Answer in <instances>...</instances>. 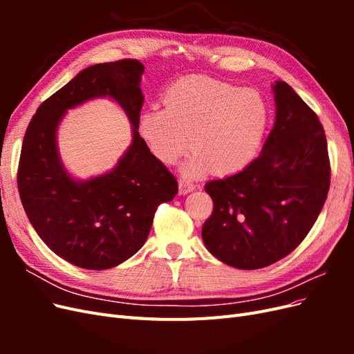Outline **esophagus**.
<instances>
[{
    "label": "esophagus",
    "instance_id": "34e87169",
    "mask_svg": "<svg viewBox=\"0 0 354 354\" xmlns=\"http://www.w3.org/2000/svg\"><path fill=\"white\" fill-rule=\"evenodd\" d=\"M178 187H180V195H187L190 192H194L196 186L194 183H189L186 180H180L178 181Z\"/></svg>",
    "mask_w": 354,
    "mask_h": 354
}]
</instances>
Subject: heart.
Listing matches in <instances>:
<instances>
[{"label": "heart", "mask_w": 354, "mask_h": 354, "mask_svg": "<svg viewBox=\"0 0 354 354\" xmlns=\"http://www.w3.org/2000/svg\"><path fill=\"white\" fill-rule=\"evenodd\" d=\"M165 108L152 106L138 118V131L152 153L173 165L195 149L181 174L201 177L236 173L259 152L270 122V108L254 88L239 90L209 78H187L169 87Z\"/></svg>", "instance_id": "obj_1"}]
</instances>
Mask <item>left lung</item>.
Returning <instances> with one entry per match:
<instances>
[{
  "label": "left lung",
  "instance_id": "obj_1",
  "mask_svg": "<svg viewBox=\"0 0 354 354\" xmlns=\"http://www.w3.org/2000/svg\"><path fill=\"white\" fill-rule=\"evenodd\" d=\"M276 118L259 158L241 173L211 180L214 211L202 241L224 264L255 270L279 261L313 227L330 167L317 115L285 81L273 85Z\"/></svg>",
  "mask_w": 354,
  "mask_h": 354
}]
</instances>
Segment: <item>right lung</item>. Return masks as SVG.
Returning a JSON list of instances; mask_svg holds the SVG:
<instances>
[{
    "mask_svg": "<svg viewBox=\"0 0 354 354\" xmlns=\"http://www.w3.org/2000/svg\"><path fill=\"white\" fill-rule=\"evenodd\" d=\"M143 72L131 59L81 71L39 106L24 138L17 187L26 216L53 252L82 269H112L133 257L149 236L159 203L178 192L176 177L138 134ZM100 97L122 106L133 140L108 174L77 180L61 162L57 130L69 109Z\"/></svg>",
    "mask_w": 354,
    "mask_h": 354,
    "instance_id": "right-lung-1",
    "label": "right lung"
}]
</instances>
